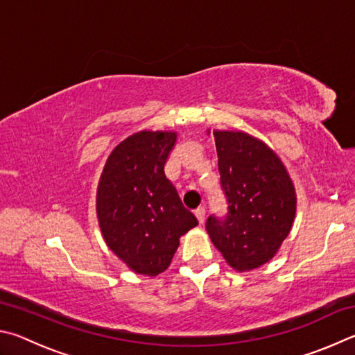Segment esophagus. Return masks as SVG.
Masks as SVG:
<instances>
[{"instance_id":"esophagus-1","label":"esophagus","mask_w":355,"mask_h":355,"mask_svg":"<svg viewBox=\"0 0 355 355\" xmlns=\"http://www.w3.org/2000/svg\"><path fill=\"white\" fill-rule=\"evenodd\" d=\"M195 215H196L198 221H200V225H204V221H206V209H204V207L196 209Z\"/></svg>"}]
</instances>
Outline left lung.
<instances>
[{
	"label": "left lung",
	"mask_w": 355,
	"mask_h": 355,
	"mask_svg": "<svg viewBox=\"0 0 355 355\" xmlns=\"http://www.w3.org/2000/svg\"><path fill=\"white\" fill-rule=\"evenodd\" d=\"M214 137L227 215L209 216L206 231L231 268L252 271L276 256L293 227L295 184L281 157L257 137L220 129Z\"/></svg>",
	"instance_id": "1"
}]
</instances>
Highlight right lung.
Masks as SVG:
<instances>
[{
    "label": "right lung",
    "instance_id": "add662e5",
    "mask_svg": "<svg viewBox=\"0 0 355 355\" xmlns=\"http://www.w3.org/2000/svg\"><path fill=\"white\" fill-rule=\"evenodd\" d=\"M174 130H139L109 154L96 190V216L109 250L137 275L164 272L179 239L198 226L165 176Z\"/></svg>",
    "mask_w": 355,
    "mask_h": 355
}]
</instances>
